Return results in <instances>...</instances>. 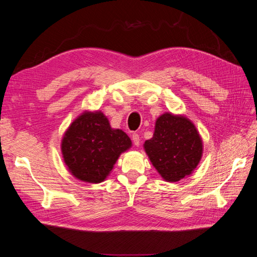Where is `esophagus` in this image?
I'll use <instances>...</instances> for the list:
<instances>
[{
	"instance_id": "1",
	"label": "esophagus",
	"mask_w": 257,
	"mask_h": 257,
	"mask_svg": "<svg viewBox=\"0 0 257 257\" xmlns=\"http://www.w3.org/2000/svg\"><path fill=\"white\" fill-rule=\"evenodd\" d=\"M132 139H133V143H134V145H135L136 147H138L139 144H141V138H139V135H138V134L134 133L133 135H132Z\"/></svg>"
}]
</instances>
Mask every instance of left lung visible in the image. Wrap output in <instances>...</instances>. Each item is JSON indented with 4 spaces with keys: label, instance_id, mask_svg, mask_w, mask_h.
I'll use <instances>...</instances> for the list:
<instances>
[{
    "label": "left lung",
    "instance_id": "1",
    "mask_svg": "<svg viewBox=\"0 0 257 257\" xmlns=\"http://www.w3.org/2000/svg\"><path fill=\"white\" fill-rule=\"evenodd\" d=\"M144 149L154 168L167 182L190 176L203 157V139L194 123L182 114L165 112L155 121Z\"/></svg>",
    "mask_w": 257,
    "mask_h": 257
}]
</instances>
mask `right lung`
I'll return each instance as SVG.
<instances>
[{
  "instance_id": "add662e5",
  "label": "right lung",
  "mask_w": 257,
  "mask_h": 257,
  "mask_svg": "<svg viewBox=\"0 0 257 257\" xmlns=\"http://www.w3.org/2000/svg\"><path fill=\"white\" fill-rule=\"evenodd\" d=\"M131 147V138L122 130L112 128L99 110L79 114L61 141L62 157L68 172L88 183L105 181L121 153Z\"/></svg>"
}]
</instances>
